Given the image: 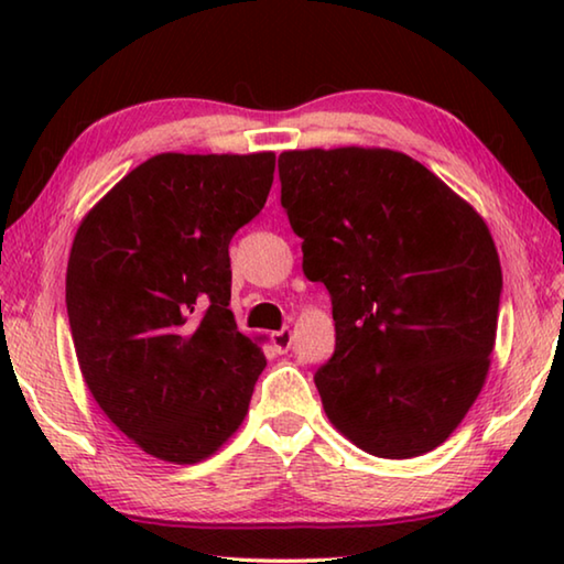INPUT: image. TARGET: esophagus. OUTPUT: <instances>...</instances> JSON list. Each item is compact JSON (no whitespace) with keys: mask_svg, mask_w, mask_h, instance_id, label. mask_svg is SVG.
Instances as JSON below:
<instances>
[{"mask_svg":"<svg viewBox=\"0 0 564 564\" xmlns=\"http://www.w3.org/2000/svg\"><path fill=\"white\" fill-rule=\"evenodd\" d=\"M271 343H273V348L279 350V352H289L291 346H293V333L289 328L275 330L273 336H271Z\"/></svg>","mask_w":564,"mask_h":564,"instance_id":"obj_1","label":"esophagus"}]
</instances>
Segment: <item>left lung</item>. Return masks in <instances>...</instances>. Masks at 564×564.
Listing matches in <instances>:
<instances>
[{
	"mask_svg": "<svg viewBox=\"0 0 564 564\" xmlns=\"http://www.w3.org/2000/svg\"><path fill=\"white\" fill-rule=\"evenodd\" d=\"M279 174L305 279L333 303L336 352L316 373L328 420L370 455L435 451L490 370L502 269L488 224L403 151L293 149Z\"/></svg>",
	"mask_w": 564,
	"mask_h": 564,
	"instance_id": "left-lung-1",
	"label": "left lung"
}]
</instances>
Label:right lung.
I'll list each match as a JSON object with an SVG mask.
<instances>
[{
    "label": "right lung",
    "instance_id": "1",
    "mask_svg": "<svg viewBox=\"0 0 564 564\" xmlns=\"http://www.w3.org/2000/svg\"><path fill=\"white\" fill-rule=\"evenodd\" d=\"M273 171V151L156 154L76 228L66 313L84 383L159 460H206L248 413L265 356L228 308V243L259 216Z\"/></svg>",
    "mask_w": 564,
    "mask_h": 564
}]
</instances>
